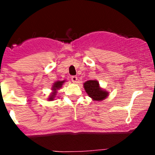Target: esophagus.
<instances>
[{"label":"esophagus","mask_w":155,"mask_h":155,"mask_svg":"<svg viewBox=\"0 0 155 155\" xmlns=\"http://www.w3.org/2000/svg\"><path fill=\"white\" fill-rule=\"evenodd\" d=\"M78 78H77L76 76H72L71 77V81H72V82H74V83H77L78 82Z\"/></svg>","instance_id":"obj_1"}]
</instances>
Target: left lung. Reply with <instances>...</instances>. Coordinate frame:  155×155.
<instances>
[{
  "label": "left lung",
  "mask_w": 155,
  "mask_h": 155,
  "mask_svg": "<svg viewBox=\"0 0 155 155\" xmlns=\"http://www.w3.org/2000/svg\"><path fill=\"white\" fill-rule=\"evenodd\" d=\"M84 87L89 97L94 101H102L108 96V92L100 88L97 81H87L84 84Z\"/></svg>",
  "instance_id": "1"
}]
</instances>
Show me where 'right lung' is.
Here are the masks:
<instances>
[{
    "label": "right lung",
    "mask_w": 155,
    "mask_h": 155,
    "mask_svg": "<svg viewBox=\"0 0 155 155\" xmlns=\"http://www.w3.org/2000/svg\"><path fill=\"white\" fill-rule=\"evenodd\" d=\"M64 81H57L56 83H54V84H53V88H52V90H53V93L51 94V96L49 98V100H53V98L55 97L56 91H57V89H59L60 87H61V86H62L63 84H64Z\"/></svg>",
    "instance_id": "obj_1"
}]
</instances>
